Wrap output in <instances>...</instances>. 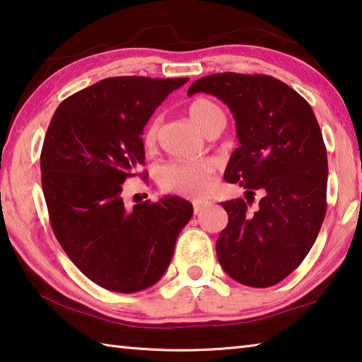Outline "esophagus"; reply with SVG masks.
<instances>
[{
  "label": "esophagus",
  "mask_w": 362,
  "mask_h": 362,
  "mask_svg": "<svg viewBox=\"0 0 362 362\" xmlns=\"http://www.w3.org/2000/svg\"><path fill=\"white\" fill-rule=\"evenodd\" d=\"M204 208H205V205L197 204V202H195V204H194V213L195 214H200L202 211H204Z\"/></svg>",
  "instance_id": "esophagus-1"
}]
</instances>
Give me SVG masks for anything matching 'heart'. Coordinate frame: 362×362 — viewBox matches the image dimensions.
Returning <instances> with one entry per match:
<instances>
[{"label": "heart", "mask_w": 362, "mask_h": 362, "mask_svg": "<svg viewBox=\"0 0 362 362\" xmlns=\"http://www.w3.org/2000/svg\"><path fill=\"white\" fill-rule=\"evenodd\" d=\"M189 117L205 133L211 132L214 125L224 120L223 110L208 98H195L187 106ZM158 120H152L143 133L144 148L151 149L156 144ZM214 165L210 160L170 162L157 171V182L162 191L182 195L189 199H205L214 187Z\"/></svg>", "instance_id": "b5f03b06"}]
</instances>
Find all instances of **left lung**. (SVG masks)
Masks as SVG:
<instances>
[{
    "instance_id": "1",
    "label": "left lung",
    "mask_w": 362,
    "mask_h": 362,
    "mask_svg": "<svg viewBox=\"0 0 362 362\" xmlns=\"http://www.w3.org/2000/svg\"><path fill=\"white\" fill-rule=\"evenodd\" d=\"M197 92L218 97L235 117L240 146L226 181L250 195L264 192L252 213L248 197L221 204L229 224L216 242L219 264L245 286H274L305 259L326 216L327 154L318 120L305 98L272 76L210 74L187 95Z\"/></svg>"
}]
</instances>
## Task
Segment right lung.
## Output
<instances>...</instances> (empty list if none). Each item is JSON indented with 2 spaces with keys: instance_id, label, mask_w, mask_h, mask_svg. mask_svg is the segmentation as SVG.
<instances>
[{
  "instance_id": "add662e5",
  "label": "right lung",
  "mask_w": 362,
  "mask_h": 362,
  "mask_svg": "<svg viewBox=\"0 0 362 362\" xmlns=\"http://www.w3.org/2000/svg\"><path fill=\"white\" fill-rule=\"evenodd\" d=\"M187 81L103 79L63 100L44 138L41 185L55 237L88 280L114 293L160 280L194 213L171 195L133 208L122 199L124 181L144 163V125Z\"/></svg>"
}]
</instances>
